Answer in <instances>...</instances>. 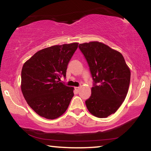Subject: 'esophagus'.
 <instances>
[{"instance_id": "34e87169", "label": "esophagus", "mask_w": 151, "mask_h": 151, "mask_svg": "<svg viewBox=\"0 0 151 151\" xmlns=\"http://www.w3.org/2000/svg\"><path fill=\"white\" fill-rule=\"evenodd\" d=\"M79 88H80L79 87H75V90H76V91H77V92L79 91Z\"/></svg>"}]
</instances>
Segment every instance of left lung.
<instances>
[{"label": "left lung", "instance_id": "1", "mask_svg": "<svg viewBox=\"0 0 151 151\" xmlns=\"http://www.w3.org/2000/svg\"><path fill=\"white\" fill-rule=\"evenodd\" d=\"M93 80L91 96L85 101L88 111L99 118L115 112L129 91L131 71L121 52L94 41L78 45Z\"/></svg>", "mask_w": 151, "mask_h": 151}]
</instances>
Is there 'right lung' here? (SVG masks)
<instances>
[{
	"instance_id": "add662e5",
	"label": "right lung",
	"mask_w": 151,
	"mask_h": 151,
	"mask_svg": "<svg viewBox=\"0 0 151 151\" xmlns=\"http://www.w3.org/2000/svg\"><path fill=\"white\" fill-rule=\"evenodd\" d=\"M78 43L55 45L42 49L24 64L21 90L25 100L40 116L55 119L67 109L73 87L60 82Z\"/></svg>"
}]
</instances>
